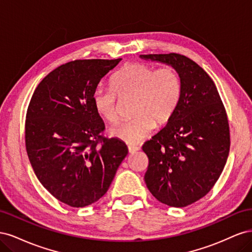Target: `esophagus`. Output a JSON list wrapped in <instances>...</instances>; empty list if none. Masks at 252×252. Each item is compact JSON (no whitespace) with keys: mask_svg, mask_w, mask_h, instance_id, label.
I'll return each instance as SVG.
<instances>
[{"mask_svg":"<svg viewBox=\"0 0 252 252\" xmlns=\"http://www.w3.org/2000/svg\"><path fill=\"white\" fill-rule=\"evenodd\" d=\"M138 150H140V147L138 146H128L129 154H134V152H136Z\"/></svg>","mask_w":252,"mask_h":252,"instance_id":"esophagus-1","label":"esophagus"}]
</instances>
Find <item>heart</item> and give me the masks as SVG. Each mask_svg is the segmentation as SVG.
Masks as SVG:
<instances>
[{
  "label": "heart",
  "instance_id": "1",
  "mask_svg": "<svg viewBox=\"0 0 252 252\" xmlns=\"http://www.w3.org/2000/svg\"><path fill=\"white\" fill-rule=\"evenodd\" d=\"M182 78L177 68H158L146 63H133L113 75L111 87L94 88L93 105L106 121L119 119V97H133L131 120L110 128V135L128 145L146 139L157 126L172 119L181 103Z\"/></svg>",
  "mask_w": 252,
  "mask_h": 252
}]
</instances>
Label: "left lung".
I'll return each mask as SVG.
<instances>
[{"mask_svg":"<svg viewBox=\"0 0 252 252\" xmlns=\"http://www.w3.org/2000/svg\"><path fill=\"white\" fill-rule=\"evenodd\" d=\"M177 68L183 93L177 112L143 151L145 183L158 201L186 207L202 199L222 173L230 148L227 113L215 83L201 66L179 53L142 55Z\"/></svg>","mask_w":252,"mask_h":252,"instance_id":"left-lung-1","label":"left lung"}]
</instances>
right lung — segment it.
Here are the masks:
<instances>
[{"mask_svg": "<svg viewBox=\"0 0 252 252\" xmlns=\"http://www.w3.org/2000/svg\"><path fill=\"white\" fill-rule=\"evenodd\" d=\"M122 59L75 60L45 77L30 100L26 150L41 184L57 200L85 207L107 192L128 154L124 142L104 138L93 93Z\"/></svg>", "mask_w": 252, "mask_h": 252, "instance_id": "right-lung-1", "label": "right lung"}]
</instances>
